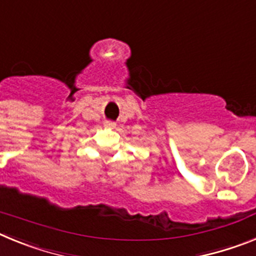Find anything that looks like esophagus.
I'll return each instance as SVG.
<instances>
[{
    "mask_svg": "<svg viewBox=\"0 0 256 256\" xmlns=\"http://www.w3.org/2000/svg\"><path fill=\"white\" fill-rule=\"evenodd\" d=\"M105 126H108V128H115V123L114 122H105Z\"/></svg>",
    "mask_w": 256,
    "mask_h": 256,
    "instance_id": "1",
    "label": "esophagus"
}]
</instances>
